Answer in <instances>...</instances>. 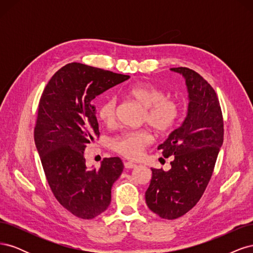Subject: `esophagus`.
Returning <instances> with one entry per match:
<instances>
[{"mask_svg": "<svg viewBox=\"0 0 253 253\" xmlns=\"http://www.w3.org/2000/svg\"><path fill=\"white\" fill-rule=\"evenodd\" d=\"M125 167L126 168V169H133V168L136 167V165L132 162H126L125 163Z\"/></svg>", "mask_w": 253, "mask_h": 253, "instance_id": "obj_1", "label": "esophagus"}]
</instances>
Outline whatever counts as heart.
<instances>
[{
    "label": "heart",
    "instance_id": "obj_1",
    "mask_svg": "<svg viewBox=\"0 0 253 253\" xmlns=\"http://www.w3.org/2000/svg\"><path fill=\"white\" fill-rule=\"evenodd\" d=\"M127 94L145 108L143 121H147L154 131L164 135L169 133L177 124L180 116L179 103L173 98L166 97V93L152 83L137 82L126 88ZM117 99L106 97L98 106V117L105 125H113L116 118ZM152 141L149 129L139 128L126 131L113 137L110 147L118 154L133 159L138 157L143 149Z\"/></svg>",
    "mask_w": 253,
    "mask_h": 253
}]
</instances>
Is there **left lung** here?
I'll use <instances>...</instances> for the list:
<instances>
[{
    "mask_svg": "<svg viewBox=\"0 0 253 253\" xmlns=\"http://www.w3.org/2000/svg\"><path fill=\"white\" fill-rule=\"evenodd\" d=\"M171 71L186 79L188 115L181 126L158 147L166 158L173 156L171 169L152 168L145 191L149 209L165 219H175L201 200L212 176L224 140V120L215 90L202 76L188 67Z\"/></svg>",
    "mask_w": 253,
    "mask_h": 253,
    "instance_id": "left-lung-1",
    "label": "left lung"
}]
</instances>
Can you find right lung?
Here are the masks:
<instances>
[{"instance_id": "add662e5", "label": "right lung", "mask_w": 253, "mask_h": 253, "mask_svg": "<svg viewBox=\"0 0 253 253\" xmlns=\"http://www.w3.org/2000/svg\"><path fill=\"white\" fill-rule=\"evenodd\" d=\"M128 78L73 62L52 76L41 95L36 147L56 200L79 218L91 219L108 209L113 183L124 171L119 157L88 169L84 150L100 135L93 100Z\"/></svg>"}]
</instances>
